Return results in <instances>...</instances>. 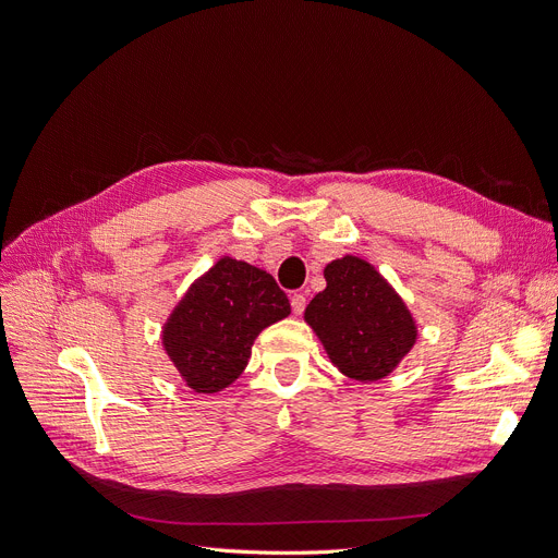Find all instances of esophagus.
Segmentation results:
<instances>
[{"instance_id":"1","label":"esophagus","mask_w":558,"mask_h":558,"mask_svg":"<svg viewBox=\"0 0 558 558\" xmlns=\"http://www.w3.org/2000/svg\"><path fill=\"white\" fill-rule=\"evenodd\" d=\"M290 306H293L295 315H302L304 308H306V298L302 293H293V295H290Z\"/></svg>"}]
</instances>
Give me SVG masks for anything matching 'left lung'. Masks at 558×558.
<instances>
[{"mask_svg": "<svg viewBox=\"0 0 558 558\" xmlns=\"http://www.w3.org/2000/svg\"><path fill=\"white\" fill-rule=\"evenodd\" d=\"M327 288L306 306V323L340 373L377 381L404 359L415 325L404 302L363 258L344 256L325 268Z\"/></svg>", "mask_w": 558, "mask_h": 558, "instance_id": "8db88e82", "label": "left lung"}]
</instances>
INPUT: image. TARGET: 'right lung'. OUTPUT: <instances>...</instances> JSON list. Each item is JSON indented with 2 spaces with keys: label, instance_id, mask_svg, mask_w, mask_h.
Returning a JSON list of instances; mask_svg holds the SVG:
<instances>
[{
  "label": "right lung",
  "instance_id": "obj_1",
  "mask_svg": "<svg viewBox=\"0 0 558 558\" xmlns=\"http://www.w3.org/2000/svg\"><path fill=\"white\" fill-rule=\"evenodd\" d=\"M290 313L272 275L220 258L166 325L163 342L181 377L197 392H218L243 373L254 338Z\"/></svg>",
  "mask_w": 558,
  "mask_h": 558
}]
</instances>
